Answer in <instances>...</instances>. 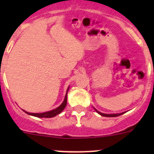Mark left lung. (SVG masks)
<instances>
[{
	"label": "left lung",
	"mask_w": 154,
	"mask_h": 154,
	"mask_svg": "<svg viewBox=\"0 0 154 154\" xmlns=\"http://www.w3.org/2000/svg\"><path fill=\"white\" fill-rule=\"evenodd\" d=\"M94 109H95V111L97 112L98 113L99 115H100V116H104V117H117V116H121V115L124 114V113L126 112H124L116 113V114H105V113H102V112H100L97 111V110L95 108H94Z\"/></svg>",
	"instance_id": "obj_1"
}]
</instances>
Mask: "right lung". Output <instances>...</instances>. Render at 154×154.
<instances>
[{"instance_id":"1","label":"right lung","mask_w":154,"mask_h":154,"mask_svg":"<svg viewBox=\"0 0 154 154\" xmlns=\"http://www.w3.org/2000/svg\"><path fill=\"white\" fill-rule=\"evenodd\" d=\"M68 89H69V86L68 87V89L66 91V96H65V98L64 100H63V103H61L60 106H59L57 108L51 110V111H48V112H41V113H31V112H28L27 111H23L24 112H26L27 114L29 115V116H35V117L37 118H53V117H55L56 116L59 115L60 113H61L63 111L65 108H66V104H67V95H68Z\"/></svg>"}]
</instances>
